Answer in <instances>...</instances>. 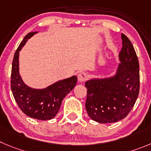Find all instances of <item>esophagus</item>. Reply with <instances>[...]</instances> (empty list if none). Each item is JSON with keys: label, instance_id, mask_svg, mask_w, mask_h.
I'll return each instance as SVG.
<instances>
[{"label": "esophagus", "instance_id": "obj_1", "mask_svg": "<svg viewBox=\"0 0 151 151\" xmlns=\"http://www.w3.org/2000/svg\"><path fill=\"white\" fill-rule=\"evenodd\" d=\"M87 80V74L84 71H82V72H80L78 74V80L79 82L82 83L86 81Z\"/></svg>", "mask_w": 151, "mask_h": 151}]
</instances>
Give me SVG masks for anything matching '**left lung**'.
Listing matches in <instances>:
<instances>
[{
  "mask_svg": "<svg viewBox=\"0 0 151 151\" xmlns=\"http://www.w3.org/2000/svg\"><path fill=\"white\" fill-rule=\"evenodd\" d=\"M122 48L116 74L107 78L91 79L87 88L86 109L88 116L101 124L114 123L129 114L139 92V64L129 39L122 34Z\"/></svg>",
  "mask_w": 151,
  "mask_h": 151,
  "instance_id": "left-lung-1",
  "label": "left lung"
}]
</instances>
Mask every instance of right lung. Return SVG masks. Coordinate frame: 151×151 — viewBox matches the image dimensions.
I'll return each instance as SVG.
<instances>
[{
  "mask_svg": "<svg viewBox=\"0 0 151 151\" xmlns=\"http://www.w3.org/2000/svg\"><path fill=\"white\" fill-rule=\"evenodd\" d=\"M36 33L32 32L27 34L14 54L11 89L17 104L25 115L38 120H50L58 113L63 98L74 88L77 77L72 76L42 89L30 88L23 82L19 74V51L27 41Z\"/></svg>",
  "mask_w": 151,
  "mask_h": 151,
  "instance_id": "obj_1",
  "label": "right lung"
}]
</instances>
